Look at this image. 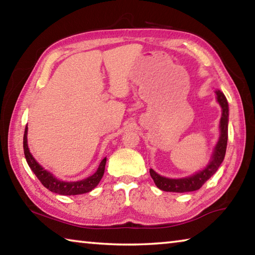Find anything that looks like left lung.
Wrapping results in <instances>:
<instances>
[{"instance_id":"1","label":"left lung","mask_w":255,"mask_h":255,"mask_svg":"<svg viewBox=\"0 0 255 255\" xmlns=\"http://www.w3.org/2000/svg\"><path fill=\"white\" fill-rule=\"evenodd\" d=\"M216 96H217V101L222 107L223 114L221 118V124H219V128H221V136H219L218 143L216 144L213 156L210 158V162L208 163L204 170L199 171L198 173L193 174L191 176H187V178L182 179H169L164 178V176L157 174L154 170H149V174L154 180L155 184L158 189L163 190V191L169 192H190L196 191V190L200 189L207 180L213 176L218 167L224 161L227 147V138H228V102L226 97L224 93L216 91Z\"/></svg>"}]
</instances>
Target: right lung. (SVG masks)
I'll list each match as a JSON object with an SVG mask.
<instances>
[{"label": "right lung", "instance_id": "add662e5", "mask_svg": "<svg viewBox=\"0 0 255 255\" xmlns=\"http://www.w3.org/2000/svg\"><path fill=\"white\" fill-rule=\"evenodd\" d=\"M27 135H28V128L25 127L24 129V135H23V150H24V156L27 159V163L30 169L40 181L41 184L44 185L51 192L57 193V195L63 196H75V195H82V193L90 192L91 190L97 187L102 179L103 173H105L106 169V162L107 157H105L101 161L100 165H99L96 173H93L89 178L83 179L81 181H74V182H65V181L58 180L57 178L45 170L39 163H38L34 157L31 155L28 147L27 143Z\"/></svg>", "mask_w": 255, "mask_h": 255}]
</instances>
